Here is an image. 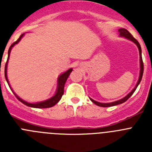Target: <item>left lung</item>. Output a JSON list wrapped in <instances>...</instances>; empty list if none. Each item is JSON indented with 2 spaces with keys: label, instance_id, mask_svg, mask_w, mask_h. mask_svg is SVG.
<instances>
[{
  "label": "left lung",
  "instance_id": "1",
  "mask_svg": "<svg viewBox=\"0 0 152 152\" xmlns=\"http://www.w3.org/2000/svg\"><path fill=\"white\" fill-rule=\"evenodd\" d=\"M118 32L119 33V35L121 36H125L126 38L129 39H130L131 41H132L134 42V43H135L137 45V46H138V48H139V55H140V75H139V80H138V83H137L136 86L135 87V88H134L132 91H131V92L127 96H125L124 98H123V99H121V100H117V101H115V102H113V103H99V102H96L95 101V100H92V99H91V101L93 102L94 103H95L96 105L99 106V107H113V106H116V105H118V104H121V103H124V102H126V100H128L129 98L130 97V96H132V95L133 94V93L135 92V90H136L137 87H138V85L139 84V83L141 82V80H142V75H143V72H144V64H143V61H142V49H141V46H140V44H139V42L138 41H137L136 39H135V38H134L133 36H132V35L131 34V33L129 32L127 29H123V28H122V29H119V30H118Z\"/></svg>",
  "mask_w": 152,
  "mask_h": 152
}]
</instances>
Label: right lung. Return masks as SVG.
I'll return each instance as SVG.
<instances>
[{"label":"right lung","instance_id":"1","mask_svg":"<svg viewBox=\"0 0 152 152\" xmlns=\"http://www.w3.org/2000/svg\"><path fill=\"white\" fill-rule=\"evenodd\" d=\"M23 35L24 34L21 35V36H20V38H19L17 41L14 42H13V43L10 45V49H9V50H8V57H7V60L6 64H5V68H4L5 78H6L7 82V83H8V80H7V65L8 58H9V56H10V50H11L12 47H13V45H15V44L18 43ZM72 72V69L71 68V69L68 70L66 72H64V74H62V75H61L59 77H58V84L57 92H56V94H55L54 96H52V98H50V99H49V100H45V101L40 102V103H27V102H26V101H24V100H23L22 99H20V97H18V96H17V95L14 94V93H13V94H14V95L16 96V97H17V99H18V100L21 102V103H23V104H25V105L28 106V107H34V108H49V107H53V106L56 105V103H57L58 102L61 100V96H62V95L64 94V84H65V82H66L67 79H68V77H69L70 74H71V72ZM8 84H9V83H8ZM8 85H10V84H8ZM9 87H10V86H9Z\"/></svg>","mask_w":152,"mask_h":152}]
</instances>
